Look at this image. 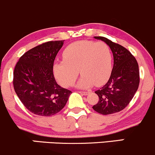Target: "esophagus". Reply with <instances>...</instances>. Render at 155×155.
<instances>
[{
    "instance_id": "esophagus-1",
    "label": "esophagus",
    "mask_w": 155,
    "mask_h": 155,
    "mask_svg": "<svg viewBox=\"0 0 155 155\" xmlns=\"http://www.w3.org/2000/svg\"><path fill=\"white\" fill-rule=\"evenodd\" d=\"M79 92L80 94H81V95H87L89 94V92H85V91H79Z\"/></svg>"
}]
</instances>
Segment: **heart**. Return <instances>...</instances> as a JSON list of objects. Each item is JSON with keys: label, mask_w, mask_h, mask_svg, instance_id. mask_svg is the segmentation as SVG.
<instances>
[{"label": "heart", "mask_w": 155, "mask_h": 155, "mask_svg": "<svg viewBox=\"0 0 155 155\" xmlns=\"http://www.w3.org/2000/svg\"><path fill=\"white\" fill-rule=\"evenodd\" d=\"M63 60L54 64L53 70L57 81L63 87L74 84L82 75L77 87L89 88L93 84L101 86L108 81L112 70L111 49L104 42L80 41L65 48Z\"/></svg>", "instance_id": "obj_1"}]
</instances>
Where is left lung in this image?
<instances>
[{"mask_svg": "<svg viewBox=\"0 0 155 155\" xmlns=\"http://www.w3.org/2000/svg\"><path fill=\"white\" fill-rule=\"evenodd\" d=\"M95 39L104 41L113 53L114 66L108 82L95 92L99 101L92 108L104 115L123 110L133 99L139 85V69L136 58L120 44L102 36Z\"/></svg>", "mask_w": 155, "mask_h": 155, "instance_id": "8db88e82", "label": "left lung"}]
</instances>
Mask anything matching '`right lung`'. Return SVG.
<instances>
[{
	"instance_id": "obj_1",
	"label": "right lung",
	"mask_w": 155,
	"mask_h": 155,
	"mask_svg": "<svg viewBox=\"0 0 155 155\" xmlns=\"http://www.w3.org/2000/svg\"><path fill=\"white\" fill-rule=\"evenodd\" d=\"M64 41H48L30 49L19 58L14 71L15 92L34 114L52 116L66 104L71 91L58 84L53 65Z\"/></svg>"
}]
</instances>
